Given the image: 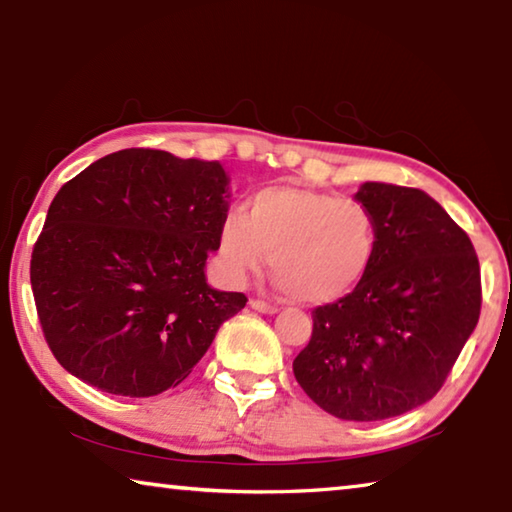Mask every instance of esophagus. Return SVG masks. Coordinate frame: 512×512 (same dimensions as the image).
<instances>
[{"label":"esophagus","mask_w":512,"mask_h":512,"mask_svg":"<svg viewBox=\"0 0 512 512\" xmlns=\"http://www.w3.org/2000/svg\"><path fill=\"white\" fill-rule=\"evenodd\" d=\"M250 307H253L255 311H262V314H277V311H280V307H277V305H271V302H264L259 298L250 300Z\"/></svg>","instance_id":"obj_1"}]
</instances>
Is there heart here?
Masks as SVG:
<instances>
[{
    "label": "heart",
    "instance_id": "b5f03b06",
    "mask_svg": "<svg viewBox=\"0 0 512 512\" xmlns=\"http://www.w3.org/2000/svg\"><path fill=\"white\" fill-rule=\"evenodd\" d=\"M219 255L230 277L259 271L266 255L293 300L334 302L357 287L377 250V225L357 201L307 187H266L244 212L219 223Z\"/></svg>",
    "mask_w": 512,
    "mask_h": 512
}]
</instances>
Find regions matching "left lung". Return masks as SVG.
Returning <instances> with one entry per match:
<instances>
[{
    "mask_svg": "<svg viewBox=\"0 0 512 512\" xmlns=\"http://www.w3.org/2000/svg\"><path fill=\"white\" fill-rule=\"evenodd\" d=\"M375 259L348 296L311 311L293 375L320 409L375 422L429 402L481 314V268L467 232L413 187L366 183Z\"/></svg>",
    "mask_w": 512,
    "mask_h": 512,
    "instance_id": "left-lung-1",
    "label": "left lung"
}]
</instances>
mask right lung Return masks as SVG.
<instances>
[{"label": "right lung", "instance_id": "1", "mask_svg": "<svg viewBox=\"0 0 512 512\" xmlns=\"http://www.w3.org/2000/svg\"><path fill=\"white\" fill-rule=\"evenodd\" d=\"M228 198L219 162L155 149L110 153L67 180L31 253L60 366L112 395L178 386L248 300L205 282Z\"/></svg>", "mask_w": 512, "mask_h": 512}]
</instances>
